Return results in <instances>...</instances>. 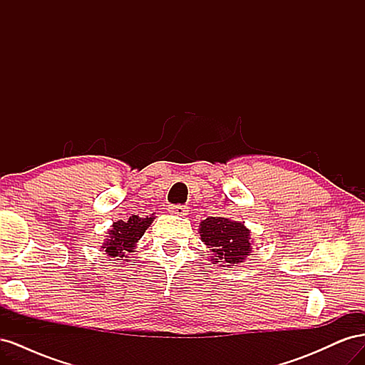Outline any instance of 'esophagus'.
Listing matches in <instances>:
<instances>
[{
    "mask_svg": "<svg viewBox=\"0 0 365 365\" xmlns=\"http://www.w3.org/2000/svg\"><path fill=\"white\" fill-rule=\"evenodd\" d=\"M169 213H172L175 216H187L189 215V210H187L185 205H170Z\"/></svg>",
    "mask_w": 365,
    "mask_h": 365,
    "instance_id": "1",
    "label": "esophagus"
}]
</instances>
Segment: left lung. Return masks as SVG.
I'll return each mask as SVG.
<instances>
[{
  "label": "left lung",
  "mask_w": 365,
  "mask_h": 365,
  "mask_svg": "<svg viewBox=\"0 0 365 365\" xmlns=\"http://www.w3.org/2000/svg\"><path fill=\"white\" fill-rule=\"evenodd\" d=\"M201 240L212 251V262L219 267H236L251 252L250 230L244 222L227 217H207L200 225Z\"/></svg>",
  "instance_id": "obj_1"
}]
</instances>
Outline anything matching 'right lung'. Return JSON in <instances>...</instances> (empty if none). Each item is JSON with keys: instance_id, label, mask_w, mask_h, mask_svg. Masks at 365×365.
<instances>
[{"instance_id": "obj_1", "label": "right lung", "mask_w": 365, "mask_h": 365, "mask_svg": "<svg viewBox=\"0 0 365 365\" xmlns=\"http://www.w3.org/2000/svg\"><path fill=\"white\" fill-rule=\"evenodd\" d=\"M153 219H155L153 216L140 217L137 215H132L128 220H117L113 224V228L109 230V236L102 248H105V252L109 257L123 260L128 252L135 250L137 242L145 235V231L149 228Z\"/></svg>"}]
</instances>
